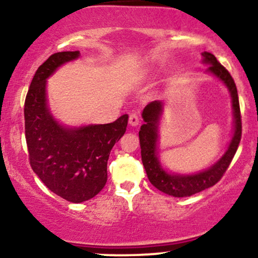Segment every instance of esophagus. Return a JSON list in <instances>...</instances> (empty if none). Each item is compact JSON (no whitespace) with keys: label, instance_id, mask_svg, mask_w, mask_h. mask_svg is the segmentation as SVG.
<instances>
[{"label":"esophagus","instance_id":"obj_1","mask_svg":"<svg viewBox=\"0 0 258 258\" xmlns=\"http://www.w3.org/2000/svg\"><path fill=\"white\" fill-rule=\"evenodd\" d=\"M128 123L131 126H138L139 123V117L137 114H135V112H132V114H130V117H128Z\"/></svg>","mask_w":258,"mask_h":258}]
</instances>
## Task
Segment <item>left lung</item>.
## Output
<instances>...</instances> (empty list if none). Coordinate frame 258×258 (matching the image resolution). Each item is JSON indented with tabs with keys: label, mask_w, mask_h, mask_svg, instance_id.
<instances>
[{
	"label": "left lung",
	"mask_w": 258,
	"mask_h": 258,
	"mask_svg": "<svg viewBox=\"0 0 258 258\" xmlns=\"http://www.w3.org/2000/svg\"><path fill=\"white\" fill-rule=\"evenodd\" d=\"M203 63L209 65L206 73L222 81L230 93L233 108V135L226 153L222 158L215 162L212 166L200 172L191 174H180L167 172L162 167L159 159V123L162 111H164V103L161 100H154L149 103L142 112L144 123L141 126L139 131V143H141V155L143 166L150 183L159 189L162 193L171 195L174 198L191 197V195L200 193L210 186L215 185L222 178L228 166L235 155L239 143L241 138V116L240 106H239L238 91H236L235 82L230 74L223 65L217 61V59L212 53L204 52Z\"/></svg>",
	"instance_id": "left-lung-1"
}]
</instances>
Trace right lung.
Instances as JSON below:
<instances>
[{"instance_id":"add662e5","label":"right lung","mask_w":258,"mask_h":258,"mask_svg":"<svg viewBox=\"0 0 258 258\" xmlns=\"http://www.w3.org/2000/svg\"><path fill=\"white\" fill-rule=\"evenodd\" d=\"M80 52L52 54L35 73L25 98V138L34 172L44 185L70 203L90 200L104 188L109 154L126 132L128 115L104 125L59 123L48 108L47 79Z\"/></svg>"}]
</instances>
